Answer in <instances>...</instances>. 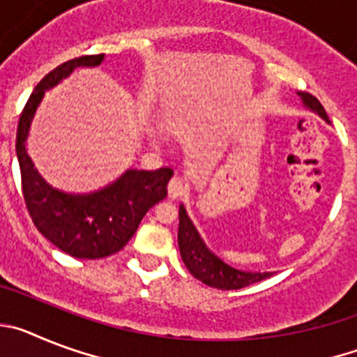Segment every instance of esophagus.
Segmentation results:
<instances>
[{"instance_id": "obj_1", "label": "esophagus", "mask_w": 357, "mask_h": 357, "mask_svg": "<svg viewBox=\"0 0 357 357\" xmlns=\"http://www.w3.org/2000/svg\"><path fill=\"white\" fill-rule=\"evenodd\" d=\"M185 193H188V185H185V182L182 181L181 176H173L172 181H169V184H168L169 198L184 197Z\"/></svg>"}]
</instances>
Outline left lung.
<instances>
[{"label": "left lung", "mask_w": 357, "mask_h": 357, "mask_svg": "<svg viewBox=\"0 0 357 357\" xmlns=\"http://www.w3.org/2000/svg\"><path fill=\"white\" fill-rule=\"evenodd\" d=\"M298 96H301L302 105L305 109L320 116L326 123H331L329 118H327L326 109L321 107V103L313 94L298 93ZM178 248H181V257L184 261L185 268L193 273V277L202 280L204 284L213 286V288L239 289L272 275V272H245V270H238V268L225 263L222 257H218L207 247L202 236L198 234L197 227L193 225L191 218L188 216L184 204H181V207H178Z\"/></svg>", "instance_id": "obj_1"}]
</instances>
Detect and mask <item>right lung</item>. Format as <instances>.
<instances>
[{"mask_svg": "<svg viewBox=\"0 0 357 357\" xmlns=\"http://www.w3.org/2000/svg\"><path fill=\"white\" fill-rule=\"evenodd\" d=\"M105 55H85L64 62L37 84L19 118L15 153L26 209L33 225L56 248L77 259H102L121 250L141 220L168 195L172 168L155 172L127 169L114 182L93 193H66L44 181L26 151L31 121L46 91L53 89L78 68H96Z\"/></svg>", "mask_w": 357, "mask_h": 357, "instance_id": "obj_1", "label": "right lung"}]
</instances>
